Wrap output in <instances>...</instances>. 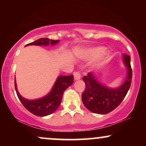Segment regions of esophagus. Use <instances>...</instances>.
I'll list each match as a JSON object with an SVG mask.
<instances>
[{"mask_svg": "<svg viewBox=\"0 0 146 146\" xmlns=\"http://www.w3.org/2000/svg\"><path fill=\"white\" fill-rule=\"evenodd\" d=\"M73 75H74L75 80H79L81 78V74L80 73V72H74Z\"/></svg>", "mask_w": 146, "mask_h": 146, "instance_id": "obj_1", "label": "esophagus"}]
</instances>
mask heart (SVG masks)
I'll return each mask as SVG.
<instances>
[{"mask_svg":"<svg viewBox=\"0 0 146 146\" xmlns=\"http://www.w3.org/2000/svg\"><path fill=\"white\" fill-rule=\"evenodd\" d=\"M105 48L104 47H95L90 48L86 50L82 54L84 58H90V57H95L100 55V53L104 51Z\"/></svg>","mask_w":146,"mask_h":146,"instance_id":"b5f03b06","label":"heart"}]
</instances>
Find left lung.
I'll list each match as a JSON object with an SVG mask.
<instances>
[{
  "label": "left lung",
  "instance_id": "1",
  "mask_svg": "<svg viewBox=\"0 0 146 146\" xmlns=\"http://www.w3.org/2000/svg\"><path fill=\"white\" fill-rule=\"evenodd\" d=\"M122 60L126 68V77L125 81L117 88L103 84L93 73H88L83 77L86 89L82 95V100L84 106L92 113L100 115L109 113L121 103L126 95L132 81L130 57L123 54Z\"/></svg>",
  "mask_w": 146,
  "mask_h": 146
}]
</instances>
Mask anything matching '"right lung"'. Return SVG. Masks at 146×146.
<instances>
[{
  "instance_id": "right-lung-1",
  "label": "right lung",
  "mask_w": 146,
  "mask_h": 146,
  "mask_svg": "<svg viewBox=\"0 0 146 146\" xmlns=\"http://www.w3.org/2000/svg\"><path fill=\"white\" fill-rule=\"evenodd\" d=\"M59 42V40H50L46 38H40L33 42L29 43L26 46H30V45L48 46L50 44L53 46L58 44ZM14 82L15 89L17 93L18 98L24 106L25 108L29 110L30 113L36 116L44 117L54 113L60 106L64 92L73 83V75L58 76L49 93L42 98L35 99V100H28V99L23 98L18 90L16 78H15Z\"/></svg>"
}]
</instances>
